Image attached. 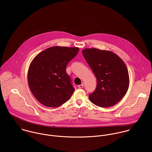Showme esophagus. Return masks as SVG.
<instances>
[{"label": "esophagus", "mask_w": 152, "mask_h": 152, "mask_svg": "<svg viewBox=\"0 0 152 152\" xmlns=\"http://www.w3.org/2000/svg\"><path fill=\"white\" fill-rule=\"evenodd\" d=\"M83 86H84V84H83V83H82L81 85H79L78 86V88H79V89H81V88H83Z\"/></svg>", "instance_id": "esophagus-1"}]
</instances>
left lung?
Wrapping results in <instances>:
<instances>
[{"label":"left lung","instance_id":"1","mask_svg":"<svg viewBox=\"0 0 152 152\" xmlns=\"http://www.w3.org/2000/svg\"><path fill=\"white\" fill-rule=\"evenodd\" d=\"M82 53L97 79L96 89L89 96L90 101L102 107L113 106L129 88V76L126 64L111 51L91 48L83 50Z\"/></svg>","mask_w":152,"mask_h":152}]
</instances>
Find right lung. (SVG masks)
<instances>
[{"label": "right lung", "mask_w": 152, "mask_h": 152, "mask_svg": "<svg viewBox=\"0 0 152 152\" xmlns=\"http://www.w3.org/2000/svg\"><path fill=\"white\" fill-rule=\"evenodd\" d=\"M79 49L50 47L39 53L31 62L28 72L29 86L35 98L44 106L59 107L70 99L75 88L66 69Z\"/></svg>", "instance_id": "1"}]
</instances>
